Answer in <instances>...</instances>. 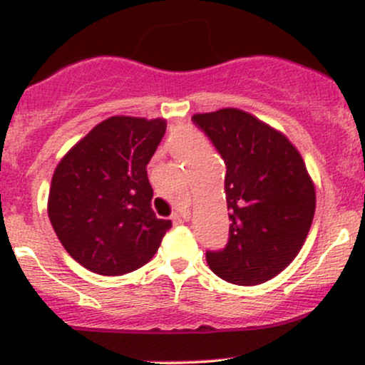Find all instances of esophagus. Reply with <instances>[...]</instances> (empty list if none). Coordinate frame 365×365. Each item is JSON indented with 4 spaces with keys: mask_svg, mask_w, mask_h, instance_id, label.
I'll use <instances>...</instances> for the list:
<instances>
[{
    "mask_svg": "<svg viewBox=\"0 0 365 365\" xmlns=\"http://www.w3.org/2000/svg\"><path fill=\"white\" fill-rule=\"evenodd\" d=\"M171 220H173V223H183V221H188L190 220V211H188V207L180 209L178 212H175V215L171 216Z\"/></svg>",
    "mask_w": 365,
    "mask_h": 365,
    "instance_id": "esophagus-1",
    "label": "esophagus"
}]
</instances>
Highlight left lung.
<instances>
[{"mask_svg":"<svg viewBox=\"0 0 365 365\" xmlns=\"http://www.w3.org/2000/svg\"><path fill=\"white\" fill-rule=\"evenodd\" d=\"M192 121L226 165L230 238L223 250L206 252L209 267L235 284L267 282L297 257L311 230L316 188L304 159L287 135L237 108Z\"/></svg>","mask_w":365,"mask_h":365,"instance_id":"left-lung-1","label":"left lung"}]
</instances>
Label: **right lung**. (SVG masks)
Returning a JSON list of instances; mask_svg holds the SVG:
<instances>
[{
    "label": "right lung",
    "instance_id": "right-lung-1",
    "mask_svg": "<svg viewBox=\"0 0 365 365\" xmlns=\"http://www.w3.org/2000/svg\"><path fill=\"white\" fill-rule=\"evenodd\" d=\"M166 120L110 116L63 156L54 170L48 216L78 264L104 276L139 269L158 252L170 220L150 207L148 163Z\"/></svg>",
    "mask_w": 365,
    "mask_h": 365
}]
</instances>
